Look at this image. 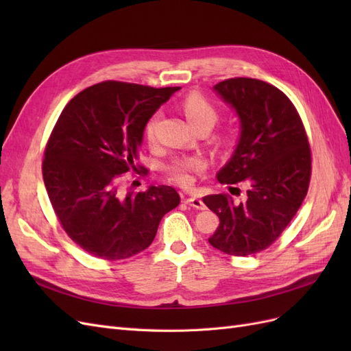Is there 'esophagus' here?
Segmentation results:
<instances>
[{
    "instance_id": "34e87169",
    "label": "esophagus",
    "mask_w": 351,
    "mask_h": 351,
    "mask_svg": "<svg viewBox=\"0 0 351 351\" xmlns=\"http://www.w3.org/2000/svg\"><path fill=\"white\" fill-rule=\"evenodd\" d=\"M186 204L189 206H193V208L200 209V210H204L206 208L205 204H204V200L199 199V197H189V199H186Z\"/></svg>"
}]
</instances>
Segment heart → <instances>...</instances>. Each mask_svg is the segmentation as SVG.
I'll use <instances>...</instances> for the list:
<instances>
[{
	"instance_id": "obj_1",
	"label": "heart",
	"mask_w": 351,
	"mask_h": 351,
	"mask_svg": "<svg viewBox=\"0 0 351 351\" xmlns=\"http://www.w3.org/2000/svg\"><path fill=\"white\" fill-rule=\"evenodd\" d=\"M183 112L186 115L187 121L190 125L197 127L202 124H208V125H214L218 120V112L214 108V105L209 104L202 95L199 93H192L183 101ZM159 120V115L155 114L152 119L149 120L146 125V136L149 141H154L155 137V129H156V123ZM206 168V159L204 156H187V158H180L176 159V161L168 167V173L176 180L177 183L189 186L192 183V173H199L204 171Z\"/></svg>"
}]
</instances>
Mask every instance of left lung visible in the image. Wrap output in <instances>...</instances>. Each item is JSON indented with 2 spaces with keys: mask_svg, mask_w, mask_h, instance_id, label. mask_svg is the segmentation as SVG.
Listing matches in <instances>:
<instances>
[{
  "mask_svg": "<svg viewBox=\"0 0 351 351\" xmlns=\"http://www.w3.org/2000/svg\"><path fill=\"white\" fill-rule=\"evenodd\" d=\"M215 93L234 110L240 134L218 182H246L247 197H204L219 217L209 243L232 256L258 253L278 239L302 206L311 182V147L294 105L272 84L237 77L219 82Z\"/></svg>",
  "mask_w": 351,
  "mask_h": 351,
  "instance_id": "8db88e82",
  "label": "left lung"
}]
</instances>
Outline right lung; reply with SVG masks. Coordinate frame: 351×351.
Segmentation results:
<instances>
[{"label":"right lung","instance_id":"right-lung-1","mask_svg":"<svg viewBox=\"0 0 351 351\" xmlns=\"http://www.w3.org/2000/svg\"><path fill=\"white\" fill-rule=\"evenodd\" d=\"M180 88L102 82L77 93L52 130L42 165L56 214L88 253L125 259L154 241L162 217L178 206L169 186L120 192V176L139 159L147 121Z\"/></svg>","mask_w":351,"mask_h":351}]
</instances>
